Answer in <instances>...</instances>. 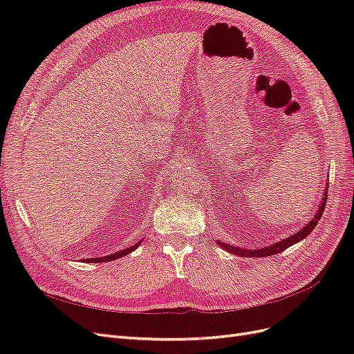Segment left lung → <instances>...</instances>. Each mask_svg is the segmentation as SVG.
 Listing matches in <instances>:
<instances>
[{"label": "left lung", "mask_w": 354, "mask_h": 354, "mask_svg": "<svg viewBox=\"0 0 354 354\" xmlns=\"http://www.w3.org/2000/svg\"><path fill=\"white\" fill-rule=\"evenodd\" d=\"M326 199H328V189L325 190V196L322 199V205H320L316 217L310 221L308 224H306V227H303L299 232L294 233L292 236H289L281 242H277L274 245H270V246H266V248H261V250H242V248H238V246H232L229 243H221L218 242V245H221L223 248H226L227 251L236 254V255H241V257H267V255H273V254H279L282 251H285L286 248H289V246L297 243L298 241H303L306 236H308L310 232H312L315 227L317 221L320 220V217H322L324 214V209H325V205H326Z\"/></svg>", "instance_id": "left-lung-1"}]
</instances>
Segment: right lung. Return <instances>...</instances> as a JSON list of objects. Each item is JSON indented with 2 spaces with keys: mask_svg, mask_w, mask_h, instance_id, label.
Listing matches in <instances>:
<instances>
[{
  "mask_svg": "<svg viewBox=\"0 0 354 354\" xmlns=\"http://www.w3.org/2000/svg\"><path fill=\"white\" fill-rule=\"evenodd\" d=\"M137 246H138V243L130 246V248H127V250L118 251V252H115V254L106 255V257H100V259H88V260H85V263H104V261H112V260L120 259V257H124V255H127V254H130L131 251H134V250L137 248Z\"/></svg>",
  "mask_w": 354,
  "mask_h": 354,
  "instance_id": "obj_1",
  "label": "right lung"
}]
</instances>
